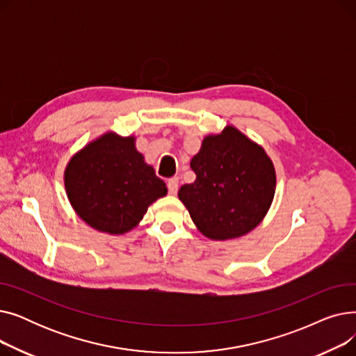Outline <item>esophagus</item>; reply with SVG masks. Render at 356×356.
Instances as JSON below:
<instances>
[{
  "label": "esophagus",
  "instance_id": "34e87169",
  "mask_svg": "<svg viewBox=\"0 0 356 356\" xmlns=\"http://www.w3.org/2000/svg\"><path fill=\"white\" fill-rule=\"evenodd\" d=\"M167 189L170 195H176L177 189H179V179L177 177H172L167 180Z\"/></svg>",
  "mask_w": 356,
  "mask_h": 356
}]
</instances>
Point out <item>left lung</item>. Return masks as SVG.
I'll list each match as a JSON object with an SVG mask.
<instances>
[{
  "instance_id": "8db88e82",
  "label": "left lung",
  "mask_w": 356,
  "mask_h": 356,
  "mask_svg": "<svg viewBox=\"0 0 356 356\" xmlns=\"http://www.w3.org/2000/svg\"><path fill=\"white\" fill-rule=\"evenodd\" d=\"M196 180L179 199L211 239L245 235L263 220L275 192V170L264 148L234 127L208 136L191 161Z\"/></svg>"
}]
</instances>
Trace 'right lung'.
<instances>
[{"label":"right lung","mask_w":356,"mask_h":356,"mask_svg":"<svg viewBox=\"0 0 356 356\" xmlns=\"http://www.w3.org/2000/svg\"><path fill=\"white\" fill-rule=\"evenodd\" d=\"M69 202L101 232L125 234L148 207L167 193L165 183L144 161L134 137L108 133L73 156L65 172Z\"/></svg>","instance_id":"right-lung-1"}]
</instances>
